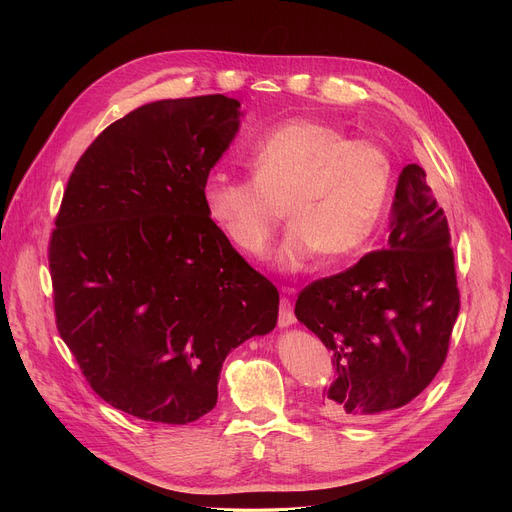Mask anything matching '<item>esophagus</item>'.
<instances>
[{
    "label": "esophagus",
    "mask_w": 512,
    "mask_h": 512,
    "mask_svg": "<svg viewBox=\"0 0 512 512\" xmlns=\"http://www.w3.org/2000/svg\"><path fill=\"white\" fill-rule=\"evenodd\" d=\"M286 294H292L294 292V288H282ZM294 321H297V317H294V311H292V303H290V299L288 297H282L280 299V317H278V324L282 326V328H288V326H292Z\"/></svg>",
    "instance_id": "esophagus-1"
}]
</instances>
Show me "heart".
<instances>
[{
	"mask_svg": "<svg viewBox=\"0 0 512 512\" xmlns=\"http://www.w3.org/2000/svg\"><path fill=\"white\" fill-rule=\"evenodd\" d=\"M253 178L213 172L203 201L230 245L251 259L270 255L284 220L292 226L278 251L282 272H301L321 253H361L378 230L392 188V157L371 139L324 120L294 118L267 130L249 149Z\"/></svg>",
	"mask_w": 512,
	"mask_h": 512,
	"instance_id": "b5f03b06",
	"label": "heart"
}]
</instances>
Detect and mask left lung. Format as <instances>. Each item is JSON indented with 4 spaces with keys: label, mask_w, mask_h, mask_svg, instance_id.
<instances>
[{
    "label": "left lung",
    "mask_w": 512,
    "mask_h": 512,
    "mask_svg": "<svg viewBox=\"0 0 512 512\" xmlns=\"http://www.w3.org/2000/svg\"><path fill=\"white\" fill-rule=\"evenodd\" d=\"M461 294L444 209L425 170H402L388 249L305 286L294 313L332 353L324 411L371 421L419 396L446 361Z\"/></svg>",
    "instance_id": "1"
}]
</instances>
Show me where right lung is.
Segmentation results:
<instances>
[{
	"mask_svg": "<svg viewBox=\"0 0 512 512\" xmlns=\"http://www.w3.org/2000/svg\"><path fill=\"white\" fill-rule=\"evenodd\" d=\"M238 107L226 95L141 105L68 178L49 238L56 326L89 386L132 417L197 421L218 402L226 355L278 321V288L203 201Z\"/></svg>",
	"mask_w": 512,
	"mask_h": 512,
	"instance_id": "right-lung-1",
	"label": "right lung"
}]
</instances>
